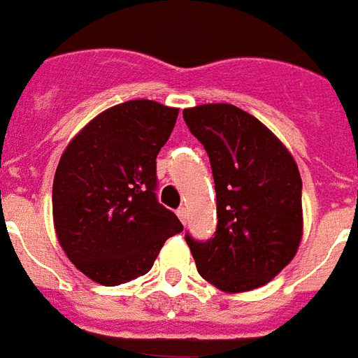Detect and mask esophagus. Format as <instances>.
Wrapping results in <instances>:
<instances>
[{
	"label": "esophagus",
	"instance_id": "34e87169",
	"mask_svg": "<svg viewBox=\"0 0 358 358\" xmlns=\"http://www.w3.org/2000/svg\"><path fill=\"white\" fill-rule=\"evenodd\" d=\"M177 217L185 224V222H187V208H179V210H177Z\"/></svg>",
	"mask_w": 358,
	"mask_h": 358
}]
</instances>
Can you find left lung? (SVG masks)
I'll use <instances>...</instances> for the list:
<instances>
[{"mask_svg":"<svg viewBox=\"0 0 358 358\" xmlns=\"http://www.w3.org/2000/svg\"><path fill=\"white\" fill-rule=\"evenodd\" d=\"M204 146L215 183L217 227L185 239L199 273L215 287H260L291 262L303 235V181L287 148L247 111L204 103L183 111Z\"/></svg>","mask_w":358,"mask_h":358,"instance_id":"left-lung-1","label":"left lung"}]
</instances>
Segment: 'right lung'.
I'll use <instances>...</instances> for the list:
<instances>
[{
  "mask_svg": "<svg viewBox=\"0 0 358 358\" xmlns=\"http://www.w3.org/2000/svg\"><path fill=\"white\" fill-rule=\"evenodd\" d=\"M179 110L152 100L94 117L63 152L53 177V224L80 272L113 287L150 272L179 217L156 196V158Z\"/></svg>",
  "mask_w": 358,
  "mask_h": 358,
  "instance_id": "add662e5",
  "label": "right lung"
}]
</instances>
